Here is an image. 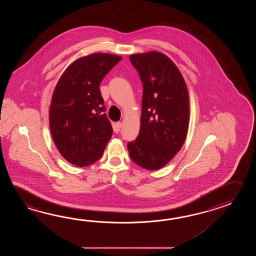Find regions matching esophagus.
Returning <instances> with one entry per match:
<instances>
[{"instance_id": "1", "label": "esophagus", "mask_w": 256, "mask_h": 256, "mask_svg": "<svg viewBox=\"0 0 256 256\" xmlns=\"http://www.w3.org/2000/svg\"><path fill=\"white\" fill-rule=\"evenodd\" d=\"M122 127V124L120 122H116L114 126V130L115 132H119Z\"/></svg>"}]
</instances>
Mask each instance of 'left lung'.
Returning a JSON list of instances; mask_svg holds the SVG:
<instances>
[{"label": "left lung", "instance_id": "left-lung-1", "mask_svg": "<svg viewBox=\"0 0 256 256\" xmlns=\"http://www.w3.org/2000/svg\"><path fill=\"white\" fill-rule=\"evenodd\" d=\"M142 82L141 126L127 147L132 162L147 170L162 168L183 146L190 122L185 80L174 62L152 51L132 54Z\"/></svg>", "mask_w": 256, "mask_h": 256}]
</instances>
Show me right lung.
Masks as SVG:
<instances>
[{
  "label": "right lung",
  "mask_w": 256,
  "mask_h": 256,
  "mask_svg": "<svg viewBox=\"0 0 256 256\" xmlns=\"http://www.w3.org/2000/svg\"><path fill=\"white\" fill-rule=\"evenodd\" d=\"M122 56L95 53L80 58L64 71L49 110L52 138L61 156L76 166L102 158L112 136L100 84Z\"/></svg>",
  "instance_id": "add662e5"
}]
</instances>
